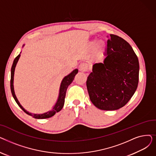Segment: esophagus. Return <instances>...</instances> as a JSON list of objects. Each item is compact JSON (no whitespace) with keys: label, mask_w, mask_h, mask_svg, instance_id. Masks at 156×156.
Masks as SVG:
<instances>
[{"label":"esophagus","mask_w":156,"mask_h":156,"mask_svg":"<svg viewBox=\"0 0 156 156\" xmlns=\"http://www.w3.org/2000/svg\"><path fill=\"white\" fill-rule=\"evenodd\" d=\"M79 68L81 71H87L88 70V64L86 62H82L80 64Z\"/></svg>","instance_id":"esophagus-1"}]
</instances>
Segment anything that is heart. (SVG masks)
I'll list each match as a JSON object with an SVG mask.
<instances>
[{
    "instance_id": "obj_1",
    "label": "heart",
    "mask_w": 156,
    "mask_h": 156,
    "mask_svg": "<svg viewBox=\"0 0 156 156\" xmlns=\"http://www.w3.org/2000/svg\"><path fill=\"white\" fill-rule=\"evenodd\" d=\"M95 44V41L92 42L93 45H94ZM104 47H105V43L104 42V41H102V40H99V42L97 43V48L99 49V51H102L103 49L104 48Z\"/></svg>"
}]
</instances>
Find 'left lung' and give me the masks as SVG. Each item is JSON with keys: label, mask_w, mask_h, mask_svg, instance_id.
Instances as JSON below:
<instances>
[{"label": "left lung", "mask_w": 156, "mask_h": 156, "mask_svg": "<svg viewBox=\"0 0 156 156\" xmlns=\"http://www.w3.org/2000/svg\"><path fill=\"white\" fill-rule=\"evenodd\" d=\"M103 63L93 66L87 80L90 99L98 109L117 110L132 97L138 84L139 62L131 45L110 34Z\"/></svg>", "instance_id": "left-lung-1"}]
</instances>
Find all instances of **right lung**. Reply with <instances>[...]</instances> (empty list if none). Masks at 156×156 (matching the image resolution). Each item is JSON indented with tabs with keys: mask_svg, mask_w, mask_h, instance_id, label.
I'll list each match as a JSON object with an SVG mask.
<instances>
[{
	"mask_svg": "<svg viewBox=\"0 0 156 156\" xmlns=\"http://www.w3.org/2000/svg\"><path fill=\"white\" fill-rule=\"evenodd\" d=\"M20 57V54H19L17 57H16L14 59V61H13V64L12 65V68H11V93L12 95L14 97V99L15 100V101L16 102V103L18 104V105L20 106V107L22 109V110L26 112L27 114H29V115H31L33 118H36V119H45V118H51L52 116H53L54 114L56 112H59L63 108L64 106V99H65V97H66V90L67 88L68 87V86L72 83V81H73L74 78H75V75L78 73V69H75L73 72H71L69 75H68V76H65L64 78V79L62 80L61 84V87H60V91H59V98L58 100H57V103L55 104V105H54V107L53 108L52 111H48L46 113L42 114H31V113L27 112L25 109H24L21 105L20 104V103L19 102V101H18L17 98L16 97V95L14 94V86H13V80H14V69H15V67L16 65L17 64L19 58Z\"/></svg>",
	"mask_w": 156,
	"mask_h": 156,
	"instance_id": "1",
	"label": "right lung"
}]
</instances>
